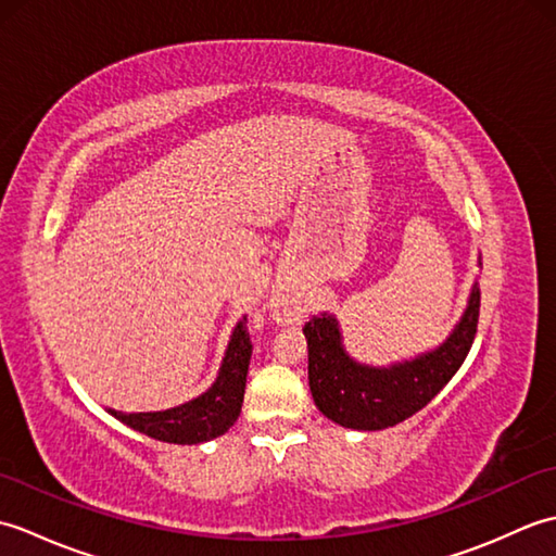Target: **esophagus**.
I'll use <instances>...</instances> for the list:
<instances>
[{
	"instance_id": "1",
	"label": "esophagus",
	"mask_w": 556,
	"mask_h": 556,
	"mask_svg": "<svg viewBox=\"0 0 556 556\" xmlns=\"http://www.w3.org/2000/svg\"><path fill=\"white\" fill-rule=\"evenodd\" d=\"M277 315H281V311H277Z\"/></svg>"
}]
</instances>
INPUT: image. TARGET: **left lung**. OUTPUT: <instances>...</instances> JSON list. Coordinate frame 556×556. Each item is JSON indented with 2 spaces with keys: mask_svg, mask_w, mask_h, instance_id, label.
<instances>
[{
  "mask_svg": "<svg viewBox=\"0 0 556 556\" xmlns=\"http://www.w3.org/2000/svg\"><path fill=\"white\" fill-rule=\"evenodd\" d=\"M478 313L480 289L473 285L464 315L440 346L389 365L356 361L344 346L337 317L313 315L303 334L308 341V384L315 406L341 428L361 432L394 428L428 406L464 365L476 339Z\"/></svg>",
  "mask_w": 556,
  "mask_h": 556,
  "instance_id": "left-lung-1",
  "label": "left lung"
}]
</instances>
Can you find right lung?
Listing matches in <instances>:
<instances>
[{
  "instance_id": "obj_1",
  "label": "right lung",
  "mask_w": 556,
  "mask_h": 556,
  "mask_svg": "<svg viewBox=\"0 0 556 556\" xmlns=\"http://www.w3.org/2000/svg\"><path fill=\"white\" fill-rule=\"evenodd\" d=\"M251 337L245 329V315L231 329L227 351L219 365V372L212 387L203 394L186 401L181 406L167 410H146V413H124L104 408L136 432H143L152 440L169 444H203L227 432L239 420L248 365H251Z\"/></svg>"
}]
</instances>
